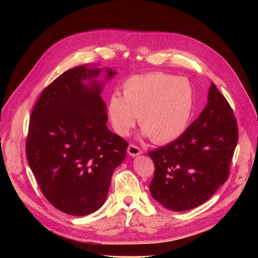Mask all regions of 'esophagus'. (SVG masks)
Masks as SVG:
<instances>
[{
    "label": "esophagus",
    "instance_id": "1",
    "mask_svg": "<svg viewBox=\"0 0 258 258\" xmlns=\"http://www.w3.org/2000/svg\"><path fill=\"white\" fill-rule=\"evenodd\" d=\"M127 153H128L132 157H135V156L140 155L142 152H141V150H140V147H138L137 145L130 144L128 147H127Z\"/></svg>",
    "mask_w": 258,
    "mask_h": 258
}]
</instances>
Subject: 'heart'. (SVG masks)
I'll list each match as a JSON object with an SVG mask.
<instances>
[{
  "label": "heart",
  "instance_id": "b5f03b06",
  "mask_svg": "<svg viewBox=\"0 0 258 258\" xmlns=\"http://www.w3.org/2000/svg\"><path fill=\"white\" fill-rule=\"evenodd\" d=\"M121 95L108 99L107 113L114 131L127 136L139 124L144 136L156 143H167L180 137L194 111V90L185 77L154 72L134 75L122 84Z\"/></svg>",
  "mask_w": 258,
  "mask_h": 258
}]
</instances>
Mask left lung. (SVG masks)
<instances>
[{
	"label": "left lung",
	"mask_w": 258,
	"mask_h": 258,
	"mask_svg": "<svg viewBox=\"0 0 258 258\" xmlns=\"http://www.w3.org/2000/svg\"><path fill=\"white\" fill-rule=\"evenodd\" d=\"M237 140L233 110L211 84L199 118L178 139L148 153L155 164L153 198L173 211L202 205L227 181Z\"/></svg>",
	"instance_id": "8db88e82"
}]
</instances>
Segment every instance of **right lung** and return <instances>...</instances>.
Masks as SVG:
<instances>
[{"mask_svg":"<svg viewBox=\"0 0 258 258\" xmlns=\"http://www.w3.org/2000/svg\"><path fill=\"white\" fill-rule=\"evenodd\" d=\"M106 79L116 74L105 69ZM100 69L75 67L46 87L29 120L26 156L44 197L76 216L99 209L128 143L106 126ZM90 80L85 85L83 81Z\"/></svg>","mask_w":258,"mask_h":258,"instance_id":"right-lung-1","label":"right lung"}]
</instances>
